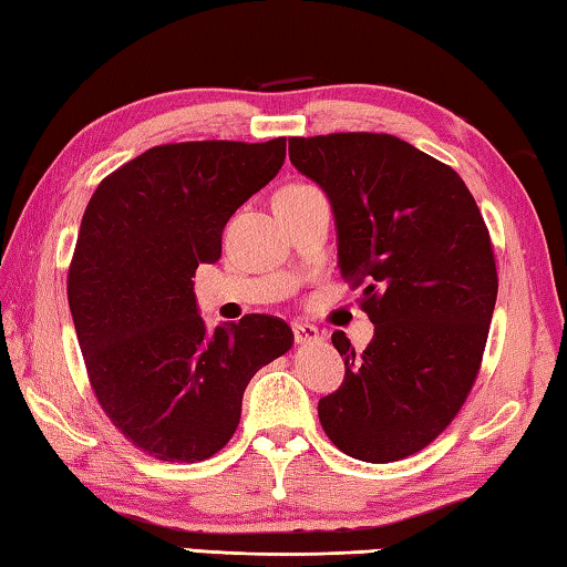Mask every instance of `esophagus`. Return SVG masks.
I'll return each mask as SVG.
<instances>
[{
  "label": "esophagus",
  "instance_id": "1",
  "mask_svg": "<svg viewBox=\"0 0 567 567\" xmlns=\"http://www.w3.org/2000/svg\"><path fill=\"white\" fill-rule=\"evenodd\" d=\"M292 332H295V342L297 344H315V342H322V332L315 328V324H307V322H295L292 324Z\"/></svg>",
  "mask_w": 567,
  "mask_h": 567
}]
</instances>
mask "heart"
<instances>
[{
  "label": "heart",
  "instance_id": "b5f03b06",
  "mask_svg": "<svg viewBox=\"0 0 567 567\" xmlns=\"http://www.w3.org/2000/svg\"><path fill=\"white\" fill-rule=\"evenodd\" d=\"M305 185H295V187H287V189H302Z\"/></svg>",
  "mask_w": 567,
  "mask_h": 567
}]
</instances>
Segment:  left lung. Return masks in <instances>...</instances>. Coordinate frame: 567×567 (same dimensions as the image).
Wrapping results in <instances>:
<instances>
[{
  "mask_svg": "<svg viewBox=\"0 0 567 567\" xmlns=\"http://www.w3.org/2000/svg\"><path fill=\"white\" fill-rule=\"evenodd\" d=\"M290 162L328 195L338 265L362 287L375 334L332 344L344 382L322 398L324 433L350 457L392 463L443 433L491 330L497 272L483 215L453 167L392 134L292 137Z\"/></svg>",
  "mask_w": 567,
  "mask_h": 567,
  "instance_id": "left-lung-1",
  "label": "left lung"
}]
</instances>
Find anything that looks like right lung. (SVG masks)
<instances>
[{
	"label": "right lung",
	"mask_w": 567,
	"mask_h": 567,
	"mask_svg": "<svg viewBox=\"0 0 567 567\" xmlns=\"http://www.w3.org/2000/svg\"><path fill=\"white\" fill-rule=\"evenodd\" d=\"M285 137L179 142L142 152L94 189L70 265V310L112 425L169 463L235 435L247 382L292 348L290 324L245 315L215 330L192 277L223 255L227 219L285 162Z\"/></svg>",
	"instance_id": "obj_1"
}]
</instances>
